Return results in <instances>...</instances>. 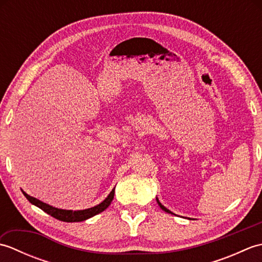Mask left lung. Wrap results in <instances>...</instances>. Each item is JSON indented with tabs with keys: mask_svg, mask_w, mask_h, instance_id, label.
<instances>
[{
	"mask_svg": "<svg viewBox=\"0 0 262 262\" xmlns=\"http://www.w3.org/2000/svg\"><path fill=\"white\" fill-rule=\"evenodd\" d=\"M157 202H158L159 206H160V207H161V209H163L164 211H166V213H169V214H173V213H172V211H171V210H169L168 208H165V207H164V206H163L162 204H161V203H160V200L158 199V197H157Z\"/></svg>",
	"mask_w": 262,
	"mask_h": 262,
	"instance_id": "obj_1",
	"label": "left lung"
}]
</instances>
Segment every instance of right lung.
<instances>
[{
  "label": "right lung",
  "mask_w": 262,
  "mask_h": 262,
  "mask_svg": "<svg viewBox=\"0 0 262 262\" xmlns=\"http://www.w3.org/2000/svg\"><path fill=\"white\" fill-rule=\"evenodd\" d=\"M22 193L25 194L26 198L29 200L32 205H35V206H37V207L42 209L48 215H51V216L55 217L56 220H59L62 222L73 223V222H82V221H85L88 219H91V217H93L94 215H98L101 213V211H103L104 209H107L114 199L115 188L111 190V192L108 194V197L105 198L102 203H100L99 205L94 206V207L82 209V210H69V209L56 208V207H53V206L48 205L46 203L40 202V200L37 198H33V197L29 196V194L26 193L24 190H22Z\"/></svg>",
  "instance_id": "right-lung-1"
}]
</instances>
